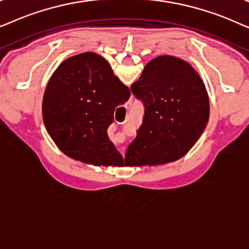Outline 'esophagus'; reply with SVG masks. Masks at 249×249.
Listing matches in <instances>:
<instances>
[{"label":"esophagus","mask_w":249,"mask_h":249,"mask_svg":"<svg viewBox=\"0 0 249 249\" xmlns=\"http://www.w3.org/2000/svg\"><path fill=\"white\" fill-rule=\"evenodd\" d=\"M128 107H128V105H127V107H125V108H128Z\"/></svg>","instance_id":"34e87169"}]
</instances>
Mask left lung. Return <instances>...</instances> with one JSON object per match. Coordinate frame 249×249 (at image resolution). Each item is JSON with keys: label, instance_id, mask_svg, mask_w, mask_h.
<instances>
[{"label": "left lung", "instance_id": "1", "mask_svg": "<svg viewBox=\"0 0 249 249\" xmlns=\"http://www.w3.org/2000/svg\"><path fill=\"white\" fill-rule=\"evenodd\" d=\"M131 91L145 105L142 124L125 152V166H156L185 156L210 119V101L197 71L172 55L146 64Z\"/></svg>", "mask_w": 249, "mask_h": 249}]
</instances>
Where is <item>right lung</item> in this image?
Listing matches in <instances>:
<instances>
[{"label": "right lung", "mask_w": 249, "mask_h": 249, "mask_svg": "<svg viewBox=\"0 0 249 249\" xmlns=\"http://www.w3.org/2000/svg\"><path fill=\"white\" fill-rule=\"evenodd\" d=\"M130 96L107 60L93 52L64 60L44 91L42 114L47 134L63 154L86 164L124 166L107 136L115 107Z\"/></svg>", "instance_id": "add662e5"}]
</instances>
